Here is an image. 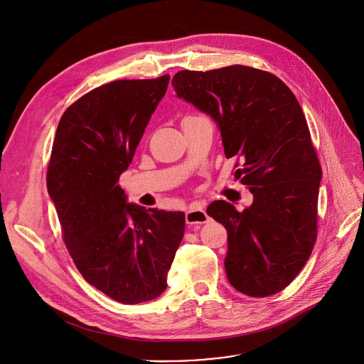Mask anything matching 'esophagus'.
Listing matches in <instances>:
<instances>
[{
  "instance_id": "34e87169",
  "label": "esophagus",
  "mask_w": 364,
  "mask_h": 364,
  "mask_svg": "<svg viewBox=\"0 0 364 364\" xmlns=\"http://www.w3.org/2000/svg\"><path fill=\"white\" fill-rule=\"evenodd\" d=\"M208 222H209V216L200 206H198V205L189 206V209L186 210V223L188 225H203Z\"/></svg>"
}]
</instances>
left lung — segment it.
Returning a JSON list of instances; mask_svg holds the SVG:
<instances>
[{
	"label": "left lung",
	"instance_id": "obj_1",
	"mask_svg": "<svg viewBox=\"0 0 364 364\" xmlns=\"http://www.w3.org/2000/svg\"><path fill=\"white\" fill-rule=\"evenodd\" d=\"M172 86L218 122L235 176L254 196L242 212L226 200L206 210L229 235L228 279L252 298L282 291L318 236L322 168L296 97L275 75L242 65L181 70Z\"/></svg>",
	"mask_w": 364,
	"mask_h": 364
}]
</instances>
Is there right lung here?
Wrapping results in <instances>:
<instances>
[{"mask_svg": "<svg viewBox=\"0 0 364 364\" xmlns=\"http://www.w3.org/2000/svg\"><path fill=\"white\" fill-rule=\"evenodd\" d=\"M168 83L169 75L114 80L83 95L63 113L48 164V192L76 268L128 305L165 291L185 235V213L129 205L119 186Z\"/></svg>", "mask_w": 364, "mask_h": 364, "instance_id": "1", "label": "right lung"}]
</instances>
